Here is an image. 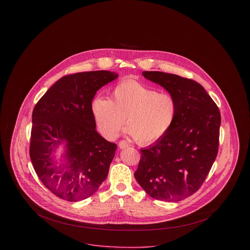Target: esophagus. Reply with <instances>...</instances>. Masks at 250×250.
Segmentation results:
<instances>
[{
	"instance_id": "1",
	"label": "esophagus",
	"mask_w": 250,
	"mask_h": 250,
	"mask_svg": "<svg viewBox=\"0 0 250 250\" xmlns=\"http://www.w3.org/2000/svg\"><path fill=\"white\" fill-rule=\"evenodd\" d=\"M118 146H119L120 149H124V148H127L129 146V144H128L126 141H121V142H119Z\"/></svg>"
}]
</instances>
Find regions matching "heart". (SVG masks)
<instances>
[{
    "mask_svg": "<svg viewBox=\"0 0 250 250\" xmlns=\"http://www.w3.org/2000/svg\"><path fill=\"white\" fill-rule=\"evenodd\" d=\"M91 109L105 138L115 139L126 118V132L139 144L146 145L157 142L171 129L178 114V102L170 93L125 80L112 89L110 100L95 98Z\"/></svg>",
    "mask_w": 250,
    "mask_h": 250,
    "instance_id": "obj_1",
    "label": "heart"
}]
</instances>
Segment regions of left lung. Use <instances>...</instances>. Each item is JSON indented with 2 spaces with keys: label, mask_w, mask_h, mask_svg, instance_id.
<instances>
[{
  "label": "left lung",
  "mask_w": 250,
  "mask_h": 250,
  "mask_svg": "<svg viewBox=\"0 0 250 250\" xmlns=\"http://www.w3.org/2000/svg\"><path fill=\"white\" fill-rule=\"evenodd\" d=\"M143 75L177 99L178 114L163 138L141 149L135 178L152 198L176 202L196 192L212 168L220 112L204 87L191 79L160 71Z\"/></svg>",
  "instance_id": "1"
}]
</instances>
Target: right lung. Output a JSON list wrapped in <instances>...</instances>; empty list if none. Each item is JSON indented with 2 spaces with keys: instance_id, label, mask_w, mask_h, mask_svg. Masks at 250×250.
Returning a JSON list of instances; mask_svg holds the SVG:
<instances>
[{
  "instance_id": "add662e5",
  "label": "right lung",
  "mask_w": 250,
  "mask_h": 250,
  "mask_svg": "<svg viewBox=\"0 0 250 250\" xmlns=\"http://www.w3.org/2000/svg\"><path fill=\"white\" fill-rule=\"evenodd\" d=\"M116 73L80 72L54 83L33 111L30 157L42 184L56 196L79 201L91 196L106 180L117 145L97 131L91 102ZM67 143L66 163L57 167L50 155Z\"/></svg>"
}]
</instances>
